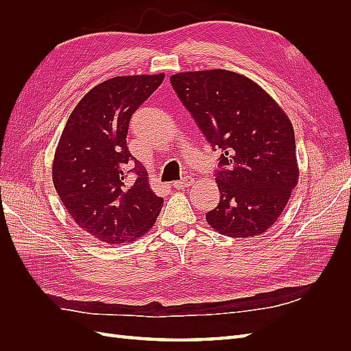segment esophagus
I'll use <instances>...</instances> for the list:
<instances>
[{
  "label": "esophagus",
  "mask_w": 351,
  "mask_h": 351,
  "mask_svg": "<svg viewBox=\"0 0 351 351\" xmlns=\"http://www.w3.org/2000/svg\"><path fill=\"white\" fill-rule=\"evenodd\" d=\"M195 183V180H193V177H190V176H186V177H183L182 180H178V182H174V187L176 189H186V187H189V186H192Z\"/></svg>",
  "instance_id": "34e87169"
}]
</instances>
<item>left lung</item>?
Returning a JSON list of instances; mask_svg holds the SVG:
<instances>
[{"mask_svg":"<svg viewBox=\"0 0 351 351\" xmlns=\"http://www.w3.org/2000/svg\"><path fill=\"white\" fill-rule=\"evenodd\" d=\"M214 149L219 204L206 214L219 234L247 239L267 232L299 182L294 129L269 93L243 74L214 69L169 77Z\"/></svg>","mask_w":351,"mask_h":351,"instance_id":"obj_1","label":"left lung"}]
</instances>
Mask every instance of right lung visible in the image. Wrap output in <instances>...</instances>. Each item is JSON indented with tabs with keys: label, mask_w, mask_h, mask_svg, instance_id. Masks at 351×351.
Returning a JSON list of instances; mask_svg holds the SVG:
<instances>
[{
	"label": "right lung",
	"mask_w": 351,
	"mask_h": 351,
	"mask_svg": "<svg viewBox=\"0 0 351 351\" xmlns=\"http://www.w3.org/2000/svg\"><path fill=\"white\" fill-rule=\"evenodd\" d=\"M164 77V73L117 76L97 84L71 111L61 133L52 182L73 221L99 241H134L161 212L164 199L152 192L125 137L133 112Z\"/></svg>",
	"instance_id": "right-lung-1"
}]
</instances>
